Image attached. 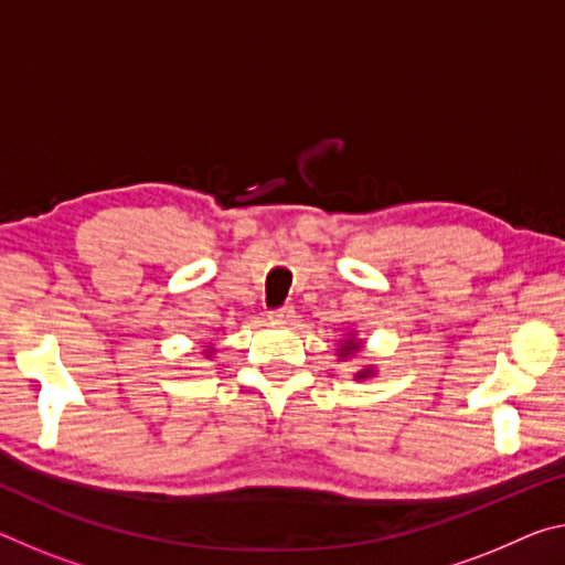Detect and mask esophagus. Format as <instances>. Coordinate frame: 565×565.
Here are the masks:
<instances>
[{
  "instance_id": "obj_1",
  "label": "esophagus",
  "mask_w": 565,
  "mask_h": 565,
  "mask_svg": "<svg viewBox=\"0 0 565 565\" xmlns=\"http://www.w3.org/2000/svg\"><path fill=\"white\" fill-rule=\"evenodd\" d=\"M271 321H276V324H291V321H294V307H289V303H284V307L274 309L271 311Z\"/></svg>"
}]
</instances>
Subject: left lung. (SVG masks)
Returning a JSON list of instances; mask_svg holds the SVG:
<instances>
[{"mask_svg":"<svg viewBox=\"0 0 565 565\" xmlns=\"http://www.w3.org/2000/svg\"><path fill=\"white\" fill-rule=\"evenodd\" d=\"M356 349H360V344H356L354 339H349V342H347L342 349H339V354H342V356H349V354H352V352H356ZM366 374H370V370L360 372V377H366Z\"/></svg>","mask_w":565,"mask_h":565,"instance_id":"8db88e82","label":"left lung"}]
</instances>
